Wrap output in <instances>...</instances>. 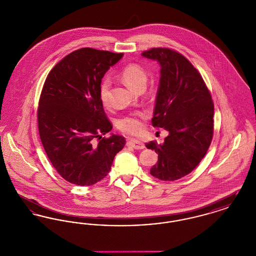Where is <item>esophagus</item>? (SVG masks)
<instances>
[{
    "mask_svg": "<svg viewBox=\"0 0 256 256\" xmlns=\"http://www.w3.org/2000/svg\"><path fill=\"white\" fill-rule=\"evenodd\" d=\"M126 144H128V146H132L135 150H144L146 148L144 143H142L141 141L135 140V139L130 140Z\"/></svg>",
    "mask_w": 256,
    "mask_h": 256,
    "instance_id": "1",
    "label": "esophagus"
}]
</instances>
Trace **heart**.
I'll return each instance as SVG.
<instances>
[{
    "mask_svg": "<svg viewBox=\"0 0 256 256\" xmlns=\"http://www.w3.org/2000/svg\"><path fill=\"white\" fill-rule=\"evenodd\" d=\"M122 82L130 88L136 90L140 86H145L148 80L146 70L137 63H130L126 65L120 74ZM110 84L104 80L100 88V98L104 106L108 108L110 104ZM146 115L144 113H136L118 120V128L126 134L138 135L144 130V122Z\"/></svg>",
    "mask_w": 256,
    "mask_h": 256,
    "instance_id": "b5f03b06",
    "label": "heart"
}]
</instances>
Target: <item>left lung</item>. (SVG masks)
I'll return each mask as SVG.
<instances>
[{"mask_svg":"<svg viewBox=\"0 0 256 256\" xmlns=\"http://www.w3.org/2000/svg\"><path fill=\"white\" fill-rule=\"evenodd\" d=\"M142 56L160 65L152 122L169 132L164 143L146 144L158 154L150 174L165 182L176 180L194 170L206 154L213 136L214 104L202 76L182 54L154 48Z\"/></svg>","mask_w":256,"mask_h":256,"instance_id":"8db88e82","label":"left lung"}]
</instances>
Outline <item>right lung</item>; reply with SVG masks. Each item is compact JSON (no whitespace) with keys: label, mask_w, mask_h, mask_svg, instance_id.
<instances>
[{"label":"right lung","mask_w":256,"mask_h":256,"mask_svg":"<svg viewBox=\"0 0 256 256\" xmlns=\"http://www.w3.org/2000/svg\"><path fill=\"white\" fill-rule=\"evenodd\" d=\"M122 54L91 48L66 56L50 72L37 112L40 139L50 163L69 182L89 186L110 172L126 140L112 130L100 98L102 78Z\"/></svg>","instance_id":"obj_1"}]
</instances>
